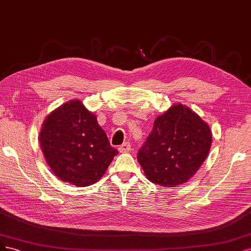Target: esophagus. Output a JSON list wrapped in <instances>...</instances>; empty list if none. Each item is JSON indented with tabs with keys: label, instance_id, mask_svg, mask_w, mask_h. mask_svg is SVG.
<instances>
[{
	"label": "esophagus",
	"instance_id": "1",
	"mask_svg": "<svg viewBox=\"0 0 251 251\" xmlns=\"http://www.w3.org/2000/svg\"><path fill=\"white\" fill-rule=\"evenodd\" d=\"M119 150H120V152L121 153H126V152H129L131 150V145H130V143L129 142H125V143H123L122 145H121V146L119 147Z\"/></svg>",
	"mask_w": 251,
	"mask_h": 251
}]
</instances>
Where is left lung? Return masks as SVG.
I'll return each instance as SVG.
<instances>
[{
    "mask_svg": "<svg viewBox=\"0 0 251 251\" xmlns=\"http://www.w3.org/2000/svg\"><path fill=\"white\" fill-rule=\"evenodd\" d=\"M211 145L209 126L189 107L176 104L155 119L137 160L151 182L174 188L197 172Z\"/></svg>",
    "mask_w": 251,
    "mask_h": 251,
    "instance_id": "left-lung-1",
    "label": "left lung"
}]
</instances>
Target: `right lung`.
I'll return each mask as SVG.
<instances>
[{
    "label": "right lung",
    "instance_id": "1",
    "mask_svg": "<svg viewBox=\"0 0 251 251\" xmlns=\"http://www.w3.org/2000/svg\"><path fill=\"white\" fill-rule=\"evenodd\" d=\"M39 144L54 174L76 187L98 181L119 153L79 100L67 102L46 118Z\"/></svg>",
    "mask_w": 251,
    "mask_h": 251
}]
</instances>
